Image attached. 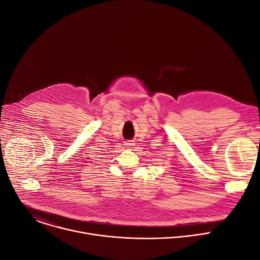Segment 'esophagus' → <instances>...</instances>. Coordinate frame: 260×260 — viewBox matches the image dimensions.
Masks as SVG:
<instances>
[{
    "label": "esophagus",
    "instance_id": "34e87169",
    "mask_svg": "<svg viewBox=\"0 0 260 260\" xmlns=\"http://www.w3.org/2000/svg\"><path fill=\"white\" fill-rule=\"evenodd\" d=\"M125 145H126L127 147H132V146H135V143H134V141L129 140V141H127V142L125 143Z\"/></svg>",
    "mask_w": 260,
    "mask_h": 260
}]
</instances>
